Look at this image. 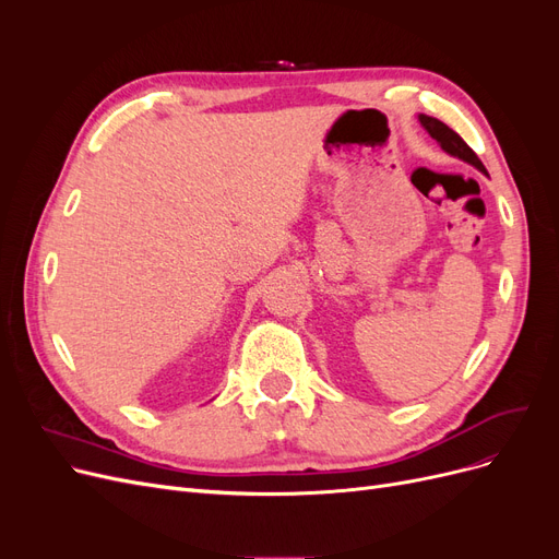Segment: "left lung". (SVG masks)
<instances>
[{"label":"left lung","instance_id":"1","mask_svg":"<svg viewBox=\"0 0 559 559\" xmlns=\"http://www.w3.org/2000/svg\"><path fill=\"white\" fill-rule=\"evenodd\" d=\"M419 121H421V126L427 128V132L431 134V138L438 144H441V148L448 151L450 156H456V158H462V160H466L471 165H476L480 173H485V165L476 156V151H473L452 128H448L443 121H438V118L427 116V114H419Z\"/></svg>","mask_w":559,"mask_h":559}]
</instances>
